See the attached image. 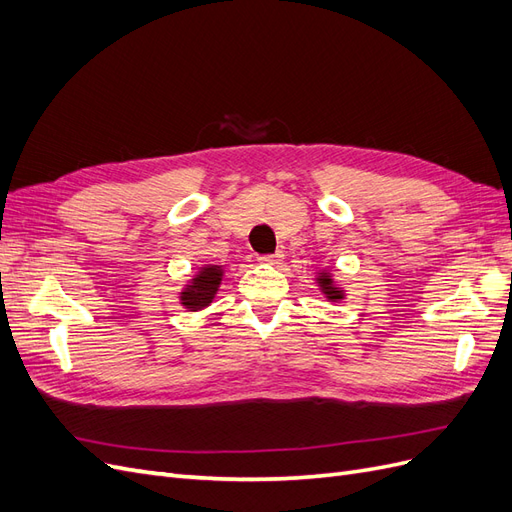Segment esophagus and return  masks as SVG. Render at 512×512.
<instances>
[{
  "mask_svg": "<svg viewBox=\"0 0 512 512\" xmlns=\"http://www.w3.org/2000/svg\"><path fill=\"white\" fill-rule=\"evenodd\" d=\"M282 258H284V254H282V252H275V254H265V256H260L258 260H260V262H265V265H280Z\"/></svg>",
  "mask_w": 512,
  "mask_h": 512,
  "instance_id": "esophagus-1",
  "label": "esophagus"
}]
</instances>
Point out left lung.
Segmentation results:
<instances>
[{"instance_id":"8db88e82","label":"left lung","mask_w":512,"mask_h":512,"mask_svg":"<svg viewBox=\"0 0 512 512\" xmlns=\"http://www.w3.org/2000/svg\"><path fill=\"white\" fill-rule=\"evenodd\" d=\"M316 282H318V286H320V292H322L324 297H327L329 301H342V299L346 297L344 290L333 282V275H331L329 271H320L318 277H316Z\"/></svg>"}]
</instances>
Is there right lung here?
Segmentation results:
<instances>
[{"label": "right lung", "mask_w": 512, "mask_h": 512, "mask_svg": "<svg viewBox=\"0 0 512 512\" xmlns=\"http://www.w3.org/2000/svg\"><path fill=\"white\" fill-rule=\"evenodd\" d=\"M222 277H224V269L220 265L200 267V271L192 277L188 286L181 290V297H179L181 305L185 309H190V312L205 309L215 299V294H218Z\"/></svg>", "instance_id": "add662e5"}]
</instances>
